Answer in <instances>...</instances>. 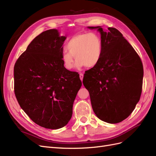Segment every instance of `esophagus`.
I'll return each mask as SVG.
<instances>
[{"instance_id":"obj_1","label":"esophagus","mask_w":156,"mask_h":156,"mask_svg":"<svg viewBox=\"0 0 156 156\" xmlns=\"http://www.w3.org/2000/svg\"><path fill=\"white\" fill-rule=\"evenodd\" d=\"M83 77H84V75L82 73H80L79 77H80V79H81L82 81H83Z\"/></svg>"}]
</instances>
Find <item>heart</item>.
Masks as SVG:
<instances>
[{
	"label": "heart",
	"instance_id": "heart-1",
	"mask_svg": "<svg viewBox=\"0 0 156 156\" xmlns=\"http://www.w3.org/2000/svg\"><path fill=\"white\" fill-rule=\"evenodd\" d=\"M66 48L61 56L64 66L70 70L75 66L88 68L95 67L100 62L103 53L101 36L95 32H84L75 35L68 42Z\"/></svg>",
	"mask_w": 156,
	"mask_h": 156
}]
</instances>
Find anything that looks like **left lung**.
<instances>
[{
	"label": "left lung",
	"instance_id": "obj_1",
	"mask_svg": "<svg viewBox=\"0 0 156 156\" xmlns=\"http://www.w3.org/2000/svg\"><path fill=\"white\" fill-rule=\"evenodd\" d=\"M98 29L103 42L100 62L85 72L83 84L96 116L110 124L127 119L140 100L143 66L139 55L115 28Z\"/></svg>",
	"mask_w": 156,
	"mask_h": 156
}]
</instances>
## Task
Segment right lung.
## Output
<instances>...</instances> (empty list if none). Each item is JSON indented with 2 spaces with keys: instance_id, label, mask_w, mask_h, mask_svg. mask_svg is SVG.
<instances>
[{
  "instance_id": "obj_1",
  "label": "right lung",
  "mask_w": 156,
  "mask_h": 156,
  "mask_svg": "<svg viewBox=\"0 0 156 156\" xmlns=\"http://www.w3.org/2000/svg\"><path fill=\"white\" fill-rule=\"evenodd\" d=\"M65 36L50 29L28 45L14 66V93L22 109L41 127L56 129L66 125L82 82L79 74L64 66Z\"/></svg>"
}]
</instances>
